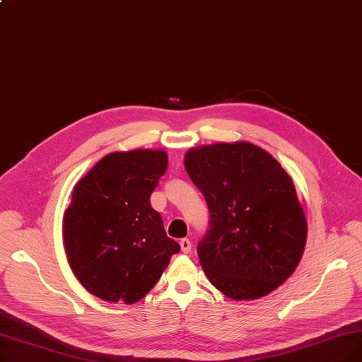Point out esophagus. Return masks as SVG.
Listing matches in <instances>:
<instances>
[{
    "label": "esophagus",
    "mask_w": 362,
    "mask_h": 362,
    "mask_svg": "<svg viewBox=\"0 0 362 362\" xmlns=\"http://www.w3.org/2000/svg\"><path fill=\"white\" fill-rule=\"evenodd\" d=\"M180 248H182V252L183 254H189L192 251V242L189 240L187 238H183V239H180Z\"/></svg>",
    "instance_id": "esophagus-1"
}]
</instances>
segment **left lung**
I'll list each match as a JSON object with an SVG mask.
<instances>
[{
  "label": "left lung",
  "mask_w": 362,
  "mask_h": 362,
  "mask_svg": "<svg viewBox=\"0 0 362 362\" xmlns=\"http://www.w3.org/2000/svg\"><path fill=\"white\" fill-rule=\"evenodd\" d=\"M185 167L210 213L197 252L213 286L236 300L279 288L307 242V220L291 176L250 142L192 149Z\"/></svg>",
  "instance_id": "8db88e82"
}]
</instances>
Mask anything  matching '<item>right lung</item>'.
<instances>
[{
    "instance_id": "right-lung-1",
    "label": "right lung",
    "mask_w": 362,
    "mask_h": 362,
    "mask_svg": "<svg viewBox=\"0 0 362 362\" xmlns=\"http://www.w3.org/2000/svg\"><path fill=\"white\" fill-rule=\"evenodd\" d=\"M165 168L164 151L112 152L74 186L64 248L74 276L97 298L138 302L180 251L149 202Z\"/></svg>"
}]
</instances>
